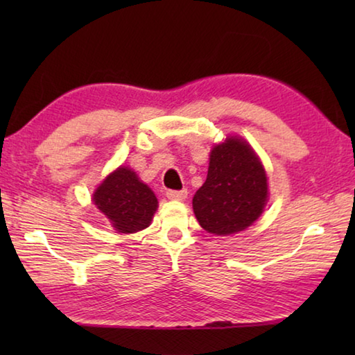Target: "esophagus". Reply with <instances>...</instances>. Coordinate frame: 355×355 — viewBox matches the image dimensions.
Listing matches in <instances>:
<instances>
[{
    "mask_svg": "<svg viewBox=\"0 0 355 355\" xmlns=\"http://www.w3.org/2000/svg\"><path fill=\"white\" fill-rule=\"evenodd\" d=\"M166 196H167V199H171V200H184L186 197H188V191H186V189L167 191Z\"/></svg>",
    "mask_w": 355,
    "mask_h": 355,
    "instance_id": "esophagus-1",
    "label": "esophagus"
}]
</instances>
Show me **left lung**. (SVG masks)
<instances>
[{
	"instance_id": "8db88e82",
	"label": "left lung",
	"mask_w": 355,
	"mask_h": 355,
	"mask_svg": "<svg viewBox=\"0 0 355 355\" xmlns=\"http://www.w3.org/2000/svg\"><path fill=\"white\" fill-rule=\"evenodd\" d=\"M266 202V172L249 144L228 136L214 146L205 183L192 199L203 230L218 236L243 232L260 218Z\"/></svg>"
}]
</instances>
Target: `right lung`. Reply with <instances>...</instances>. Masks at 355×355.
<instances>
[{
  "label": "right lung",
  "mask_w": 355,
  "mask_h": 355,
  "mask_svg": "<svg viewBox=\"0 0 355 355\" xmlns=\"http://www.w3.org/2000/svg\"><path fill=\"white\" fill-rule=\"evenodd\" d=\"M92 200L119 233H136L150 225L158 199L130 167L120 166L95 189Z\"/></svg>",
  "instance_id": "obj_1"
}]
</instances>
